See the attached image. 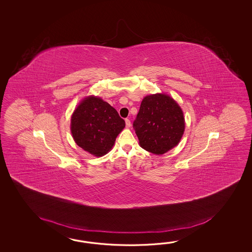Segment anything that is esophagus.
<instances>
[{
	"label": "esophagus",
	"mask_w": 252,
	"mask_h": 252,
	"mask_svg": "<svg viewBox=\"0 0 252 252\" xmlns=\"http://www.w3.org/2000/svg\"><path fill=\"white\" fill-rule=\"evenodd\" d=\"M125 124H126V127H127V128L130 127V121H129L128 119L125 120Z\"/></svg>",
	"instance_id": "obj_1"
}]
</instances>
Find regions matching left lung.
<instances>
[{"label":"left lung","mask_w":252,"mask_h":252,"mask_svg":"<svg viewBox=\"0 0 252 252\" xmlns=\"http://www.w3.org/2000/svg\"><path fill=\"white\" fill-rule=\"evenodd\" d=\"M133 126L139 146L159 156L179 144L186 122L177 101L166 94L158 93L143 98Z\"/></svg>","instance_id":"obj_1"}]
</instances>
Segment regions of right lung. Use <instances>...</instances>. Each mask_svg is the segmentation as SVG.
I'll use <instances>...</instances> for the list:
<instances>
[{
  "label": "right lung",
  "instance_id": "obj_1",
  "mask_svg": "<svg viewBox=\"0 0 252 252\" xmlns=\"http://www.w3.org/2000/svg\"><path fill=\"white\" fill-rule=\"evenodd\" d=\"M124 127L117 111L94 95L85 97L71 115L70 130L75 143L97 158L112 150Z\"/></svg>",
  "mask_w": 252,
  "mask_h": 252
}]
</instances>
